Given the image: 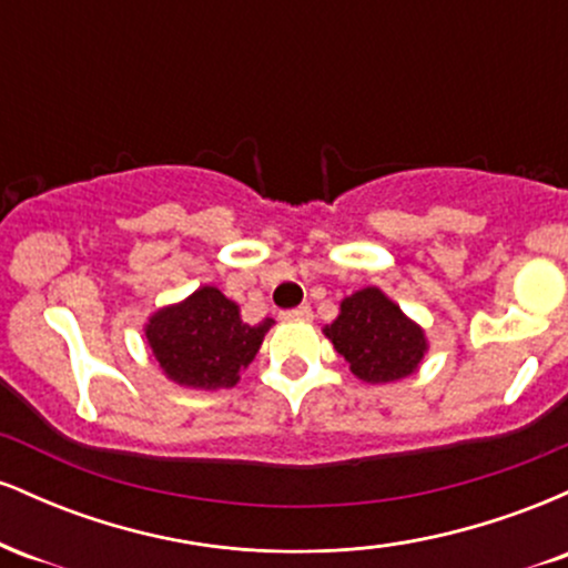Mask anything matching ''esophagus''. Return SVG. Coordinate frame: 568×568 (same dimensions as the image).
Returning <instances> with one entry per match:
<instances>
[{
    "instance_id": "1",
    "label": "esophagus",
    "mask_w": 568,
    "mask_h": 568,
    "mask_svg": "<svg viewBox=\"0 0 568 568\" xmlns=\"http://www.w3.org/2000/svg\"><path fill=\"white\" fill-rule=\"evenodd\" d=\"M280 317H283L285 323H310L312 321V310L306 304H302V306H296V310L283 312Z\"/></svg>"
}]
</instances>
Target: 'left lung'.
I'll return each instance as SVG.
<instances>
[{"mask_svg": "<svg viewBox=\"0 0 568 568\" xmlns=\"http://www.w3.org/2000/svg\"><path fill=\"white\" fill-rule=\"evenodd\" d=\"M323 334L366 384L406 379L419 371L429 349L425 328L376 285L344 296L336 321Z\"/></svg>", "mask_w": 568, "mask_h": 568, "instance_id": "left-lung-1", "label": "left lung"}]
</instances>
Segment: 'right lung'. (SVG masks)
<instances>
[{
  "instance_id": "right-lung-1",
  "label": "right lung",
  "mask_w": 568,
  "mask_h": 568,
  "mask_svg": "<svg viewBox=\"0 0 568 568\" xmlns=\"http://www.w3.org/2000/svg\"><path fill=\"white\" fill-rule=\"evenodd\" d=\"M272 325V317L245 323L237 302L216 285H200L181 302L154 310L143 323V336L165 379L213 393L240 382Z\"/></svg>"
}]
</instances>
